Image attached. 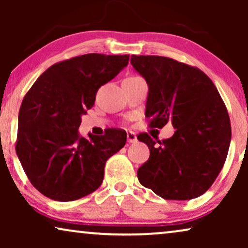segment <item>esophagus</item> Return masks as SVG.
Wrapping results in <instances>:
<instances>
[{
  "instance_id": "esophagus-1",
  "label": "esophagus",
  "mask_w": 248,
  "mask_h": 248,
  "mask_svg": "<svg viewBox=\"0 0 248 248\" xmlns=\"http://www.w3.org/2000/svg\"><path fill=\"white\" fill-rule=\"evenodd\" d=\"M126 137H127V142H128V143H135V142L138 141L137 134H135L134 132H132V131H128L127 132Z\"/></svg>"
}]
</instances>
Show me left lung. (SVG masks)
Returning <instances> with one entry per match:
<instances>
[{"label":"left lung","instance_id":"left-lung-1","mask_svg":"<svg viewBox=\"0 0 248 248\" xmlns=\"http://www.w3.org/2000/svg\"><path fill=\"white\" fill-rule=\"evenodd\" d=\"M131 64L147 81L145 116L150 126L170 122V139L139 134L150 157L138 169L144 187L166 200L202 195L225 164L232 140L228 111L211 79L198 67L164 56L132 55Z\"/></svg>","mask_w":248,"mask_h":248}]
</instances>
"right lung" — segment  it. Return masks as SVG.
I'll use <instances>...</instances> for the list:
<instances>
[{
    "mask_svg": "<svg viewBox=\"0 0 248 248\" xmlns=\"http://www.w3.org/2000/svg\"><path fill=\"white\" fill-rule=\"evenodd\" d=\"M128 57L93 53L56 63L23 98L16 151L29 181L47 198L69 202L96 191L107 159L126 143L124 131L83 138L78 130L98 89L127 65Z\"/></svg>",
    "mask_w": 248,
    "mask_h": 248,
    "instance_id": "right-lung-1",
    "label": "right lung"
}]
</instances>
